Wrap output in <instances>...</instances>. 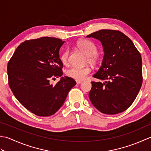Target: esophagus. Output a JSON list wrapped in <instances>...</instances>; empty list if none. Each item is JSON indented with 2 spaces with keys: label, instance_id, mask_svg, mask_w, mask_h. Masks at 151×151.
<instances>
[{
  "label": "esophagus",
  "instance_id": "1",
  "mask_svg": "<svg viewBox=\"0 0 151 151\" xmlns=\"http://www.w3.org/2000/svg\"><path fill=\"white\" fill-rule=\"evenodd\" d=\"M76 84H81V83L82 82V81H76Z\"/></svg>",
  "mask_w": 151,
  "mask_h": 151
}]
</instances>
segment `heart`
<instances>
[{"label": "heart", "mask_w": 151, "mask_h": 151, "mask_svg": "<svg viewBox=\"0 0 151 151\" xmlns=\"http://www.w3.org/2000/svg\"><path fill=\"white\" fill-rule=\"evenodd\" d=\"M78 49L86 56V62L91 65H96L99 61V54L98 53V47L92 41L84 40L80 41L77 43ZM69 52L68 50H64L61 54L60 60L64 65H67L69 62ZM91 72L90 67L85 66L83 67H71L66 70V75L70 78L76 81H82L86 78Z\"/></svg>", "instance_id": "obj_1"}]
</instances>
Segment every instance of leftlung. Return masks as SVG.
Wrapping results in <instances>:
<instances>
[{
	"mask_svg": "<svg viewBox=\"0 0 151 151\" xmlns=\"http://www.w3.org/2000/svg\"><path fill=\"white\" fill-rule=\"evenodd\" d=\"M100 40L104 48L102 64L91 82L89 97L93 105L105 114L121 113L135 100L143 82L142 60L130 38L115 30H101L86 36Z\"/></svg>",
	"mask_w": 151,
	"mask_h": 151,
	"instance_id": "8db88e82",
	"label": "left lung"
}]
</instances>
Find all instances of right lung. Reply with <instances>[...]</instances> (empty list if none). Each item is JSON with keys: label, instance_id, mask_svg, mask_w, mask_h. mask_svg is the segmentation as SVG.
<instances>
[{"label": "right lung", "instance_id": "obj_1", "mask_svg": "<svg viewBox=\"0 0 151 151\" xmlns=\"http://www.w3.org/2000/svg\"><path fill=\"white\" fill-rule=\"evenodd\" d=\"M64 42L50 37L26 40L8 62V84L12 93L27 110L38 116L55 114L76 84L68 76L54 85L50 83L63 75L59 50Z\"/></svg>", "mask_w": 151, "mask_h": 151}]
</instances>
